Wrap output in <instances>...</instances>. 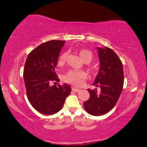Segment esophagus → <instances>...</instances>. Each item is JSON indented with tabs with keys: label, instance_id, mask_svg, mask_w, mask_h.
<instances>
[{
	"label": "esophagus",
	"instance_id": "1",
	"mask_svg": "<svg viewBox=\"0 0 147 147\" xmlns=\"http://www.w3.org/2000/svg\"><path fill=\"white\" fill-rule=\"evenodd\" d=\"M71 90H72V91L76 92H78L80 91V89H78V88H75V87H72Z\"/></svg>",
	"mask_w": 147,
	"mask_h": 147
}]
</instances>
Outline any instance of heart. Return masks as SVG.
<instances>
[{"instance_id": "b5f03b06", "label": "heart", "mask_w": 147, "mask_h": 147, "mask_svg": "<svg viewBox=\"0 0 147 147\" xmlns=\"http://www.w3.org/2000/svg\"><path fill=\"white\" fill-rule=\"evenodd\" d=\"M79 53L80 57L82 58V59L84 61H88L90 62L92 59V53L89 50L82 49L80 51ZM67 52H64L59 57L58 64L59 65H63L67 60ZM86 77H87V75L84 71L71 69L69 70L65 75V80L68 83H70L76 86H80L83 84L84 80L86 79Z\"/></svg>"}]
</instances>
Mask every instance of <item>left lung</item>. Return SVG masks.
Segmentation results:
<instances>
[{"label":"left lung","instance_id":"obj_1","mask_svg":"<svg viewBox=\"0 0 147 147\" xmlns=\"http://www.w3.org/2000/svg\"><path fill=\"white\" fill-rule=\"evenodd\" d=\"M97 51L100 68L93 85L99 90L88 89L90 98L84 103L86 112L93 116L102 115L114 108L124 84L123 66L115 52L104 46L97 47Z\"/></svg>","mask_w":147,"mask_h":147}]
</instances>
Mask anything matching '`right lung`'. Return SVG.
Returning a JSON list of instances; mask_svg holds the SVG:
<instances>
[{
  "mask_svg": "<svg viewBox=\"0 0 147 147\" xmlns=\"http://www.w3.org/2000/svg\"><path fill=\"white\" fill-rule=\"evenodd\" d=\"M65 43L51 40L42 43L26 60L23 78L28 99L32 106L43 114L51 115L59 112L71 91L67 84L50 86L51 82L59 81L55 68Z\"/></svg>",
  "mask_w": 147,
  "mask_h": 147,
  "instance_id": "1",
  "label": "right lung"
}]
</instances>
